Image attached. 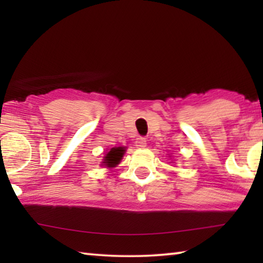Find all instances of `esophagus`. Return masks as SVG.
<instances>
[{
    "label": "esophagus",
    "instance_id": "esophagus-1",
    "mask_svg": "<svg viewBox=\"0 0 263 263\" xmlns=\"http://www.w3.org/2000/svg\"><path fill=\"white\" fill-rule=\"evenodd\" d=\"M136 146L138 148H144L146 146V138L138 137L137 140H136Z\"/></svg>",
    "mask_w": 263,
    "mask_h": 263
}]
</instances>
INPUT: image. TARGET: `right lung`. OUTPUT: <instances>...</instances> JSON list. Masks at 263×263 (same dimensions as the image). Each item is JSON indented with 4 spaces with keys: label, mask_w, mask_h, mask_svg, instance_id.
Masks as SVG:
<instances>
[{
    "label": "right lung",
    "mask_w": 263,
    "mask_h": 263,
    "mask_svg": "<svg viewBox=\"0 0 263 263\" xmlns=\"http://www.w3.org/2000/svg\"><path fill=\"white\" fill-rule=\"evenodd\" d=\"M124 152H125V148L123 147H114L110 149V152L104 157V161L103 164L106 167H116V164H118L121 162V160L123 159Z\"/></svg>",
    "instance_id": "1"
}]
</instances>
